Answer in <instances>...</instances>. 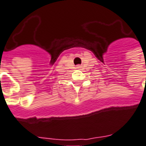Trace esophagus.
<instances>
[{"mask_svg":"<svg viewBox=\"0 0 146 146\" xmlns=\"http://www.w3.org/2000/svg\"><path fill=\"white\" fill-rule=\"evenodd\" d=\"M80 66H77V68H80Z\"/></svg>","mask_w":146,"mask_h":146,"instance_id":"1","label":"esophagus"}]
</instances>
